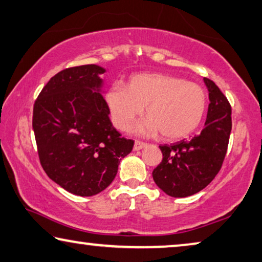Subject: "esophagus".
<instances>
[{
    "label": "esophagus",
    "instance_id": "obj_1",
    "mask_svg": "<svg viewBox=\"0 0 262 262\" xmlns=\"http://www.w3.org/2000/svg\"><path fill=\"white\" fill-rule=\"evenodd\" d=\"M147 143L143 142V141H140V140H136L135 143H134V150H140L142 149L143 147H146Z\"/></svg>",
    "mask_w": 262,
    "mask_h": 262
}]
</instances>
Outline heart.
Masks as SVG:
<instances>
[{"mask_svg":"<svg viewBox=\"0 0 262 262\" xmlns=\"http://www.w3.org/2000/svg\"><path fill=\"white\" fill-rule=\"evenodd\" d=\"M115 127L129 128L146 107L148 116L138 132L166 140H179L200 126L207 109V94L200 84L168 74L148 73L134 75L127 87L113 84L106 94Z\"/></svg>","mask_w":262,"mask_h":262,"instance_id":"obj_1","label":"heart"}]
</instances>
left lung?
I'll list each match as a JSON object with an SVG mask.
<instances>
[{
    "label": "left lung",
    "mask_w": 262,
    "mask_h": 262,
    "mask_svg": "<svg viewBox=\"0 0 262 262\" xmlns=\"http://www.w3.org/2000/svg\"><path fill=\"white\" fill-rule=\"evenodd\" d=\"M204 81L210 101L204 129L192 140L160 146L163 158L153 170V179L169 196L186 198L204 189L220 171L227 153L231 103L212 80Z\"/></svg>",
    "instance_id": "left-lung-1"
}]
</instances>
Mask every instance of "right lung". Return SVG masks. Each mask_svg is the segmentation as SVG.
Here are the masks:
<instances>
[{
    "instance_id": "obj_1",
    "label": "right lung",
    "mask_w": 262,
    "mask_h": 262,
    "mask_svg": "<svg viewBox=\"0 0 262 262\" xmlns=\"http://www.w3.org/2000/svg\"><path fill=\"white\" fill-rule=\"evenodd\" d=\"M103 73L96 64L66 68L48 81L34 103L33 129L42 168L80 196L106 189L134 146L109 119L100 93Z\"/></svg>"
}]
</instances>
